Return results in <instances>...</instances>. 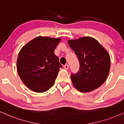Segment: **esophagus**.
Instances as JSON below:
<instances>
[{"label":"esophagus","instance_id":"esophagus-1","mask_svg":"<svg viewBox=\"0 0 124 124\" xmlns=\"http://www.w3.org/2000/svg\"><path fill=\"white\" fill-rule=\"evenodd\" d=\"M64 69H65L68 70V69H69V65H68L67 64H65V65H64Z\"/></svg>","mask_w":124,"mask_h":124}]
</instances>
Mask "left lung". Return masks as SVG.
<instances>
[{"label": "left lung", "instance_id": "1", "mask_svg": "<svg viewBox=\"0 0 124 124\" xmlns=\"http://www.w3.org/2000/svg\"><path fill=\"white\" fill-rule=\"evenodd\" d=\"M68 43L80 62L78 71L71 74L74 86L82 93L98 88L105 81L109 74L111 60L108 53L91 37L70 40Z\"/></svg>", "mask_w": 124, "mask_h": 124}]
</instances>
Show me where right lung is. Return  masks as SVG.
<instances>
[{
    "instance_id": "obj_1",
    "label": "right lung",
    "mask_w": 124,
    "mask_h": 124,
    "mask_svg": "<svg viewBox=\"0 0 124 124\" xmlns=\"http://www.w3.org/2000/svg\"><path fill=\"white\" fill-rule=\"evenodd\" d=\"M60 38L38 36L22 47L18 55L17 70L23 83L37 93L49 90L62 65L54 50Z\"/></svg>"
}]
</instances>
